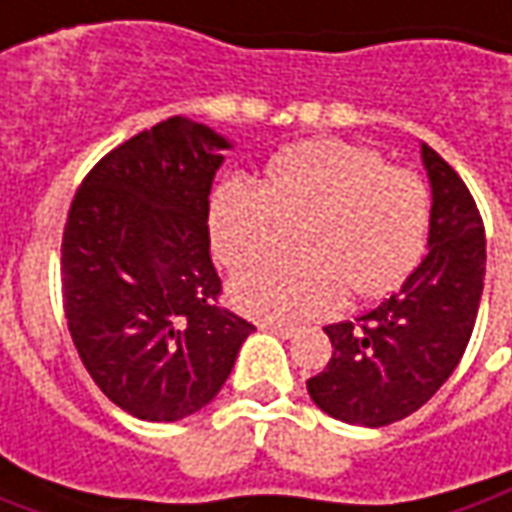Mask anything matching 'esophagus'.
<instances>
[{
    "instance_id": "esophagus-1",
    "label": "esophagus",
    "mask_w": 512,
    "mask_h": 512,
    "mask_svg": "<svg viewBox=\"0 0 512 512\" xmlns=\"http://www.w3.org/2000/svg\"><path fill=\"white\" fill-rule=\"evenodd\" d=\"M257 328H263V331H272L274 337H280V340H291V337L297 334V328L294 326H280V323H266V320H263V323H260Z\"/></svg>"
}]
</instances>
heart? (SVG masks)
<instances>
[{"label":"heart","instance_id":"heart-1","mask_svg":"<svg viewBox=\"0 0 512 512\" xmlns=\"http://www.w3.org/2000/svg\"><path fill=\"white\" fill-rule=\"evenodd\" d=\"M212 246L246 269L301 238L300 261L264 264L232 280V300L266 320H311L394 291L411 274L428 229V195L414 172L388 167L374 147L340 138L277 152L263 186L232 181L212 203Z\"/></svg>","mask_w":512,"mask_h":512}]
</instances>
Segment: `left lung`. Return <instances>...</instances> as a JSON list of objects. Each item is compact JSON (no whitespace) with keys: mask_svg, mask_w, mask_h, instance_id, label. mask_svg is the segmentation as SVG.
Segmentation results:
<instances>
[{"mask_svg":"<svg viewBox=\"0 0 512 512\" xmlns=\"http://www.w3.org/2000/svg\"><path fill=\"white\" fill-rule=\"evenodd\" d=\"M431 181L428 255L357 323L326 326L331 360L306 382L328 416L382 428L419 411L465 354L485 289V226L465 181L419 144Z\"/></svg>","mask_w":512,"mask_h":512,"instance_id":"obj_1","label":"left lung"}]
</instances>
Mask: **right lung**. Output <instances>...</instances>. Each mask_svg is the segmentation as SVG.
Wrapping results in <instances>:
<instances>
[{"mask_svg": "<svg viewBox=\"0 0 512 512\" xmlns=\"http://www.w3.org/2000/svg\"><path fill=\"white\" fill-rule=\"evenodd\" d=\"M232 141L184 115L107 152L62 240L64 317L104 397L178 422L218 397L252 323L221 306L209 192Z\"/></svg>", "mask_w": 512, "mask_h": 512, "instance_id": "obj_1", "label": "right lung"}]
</instances>
